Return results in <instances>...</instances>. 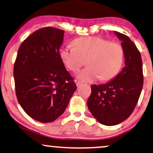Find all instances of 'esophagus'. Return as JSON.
Returning <instances> with one entry per match:
<instances>
[{"mask_svg":"<svg viewBox=\"0 0 153 153\" xmlns=\"http://www.w3.org/2000/svg\"><path fill=\"white\" fill-rule=\"evenodd\" d=\"M75 82H76V84L77 86H78L79 85H80V84H82V82H81L80 81L77 80V79H76V80H75Z\"/></svg>","mask_w":153,"mask_h":153,"instance_id":"obj_1","label":"esophagus"}]
</instances>
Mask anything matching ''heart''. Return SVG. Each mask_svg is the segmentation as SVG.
<instances>
[{
  "label": "heart",
  "mask_w": 153,
  "mask_h": 153,
  "mask_svg": "<svg viewBox=\"0 0 153 153\" xmlns=\"http://www.w3.org/2000/svg\"><path fill=\"white\" fill-rule=\"evenodd\" d=\"M72 45L74 48L63 47L60 57L64 65L72 72H77L86 60L88 67L79 72L77 78L87 82L100 78L106 81L119 73L124 61V50L118 43L88 36L76 38Z\"/></svg>",
  "instance_id": "obj_1"
}]
</instances>
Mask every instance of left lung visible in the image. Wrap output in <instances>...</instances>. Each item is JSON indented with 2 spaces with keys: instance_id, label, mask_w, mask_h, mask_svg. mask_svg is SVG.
<instances>
[{
  "instance_id": "8db88e82",
  "label": "left lung",
  "mask_w": 153,
  "mask_h": 153,
  "mask_svg": "<svg viewBox=\"0 0 153 153\" xmlns=\"http://www.w3.org/2000/svg\"><path fill=\"white\" fill-rule=\"evenodd\" d=\"M122 41L125 66L117 76L104 84L91 86L87 100L88 110L100 124L114 126L133 113L140 98L143 82L140 52L130 38L114 31Z\"/></svg>"
}]
</instances>
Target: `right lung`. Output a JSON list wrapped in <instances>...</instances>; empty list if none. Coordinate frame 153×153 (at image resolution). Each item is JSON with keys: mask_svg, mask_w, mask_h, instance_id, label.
<instances>
[{"mask_svg": "<svg viewBox=\"0 0 153 153\" xmlns=\"http://www.w3.org/2000/svg\"><path fill=\"white\" fill-rule=\"evenodd\" d=\"M64 33L50 27L36 31L20 45L14 64L18 101L27 115L42 123L60 117L77 88L60 57Z\"/></svg>", "mask_w": 153, "mask_h": 153, "instance_id": "obj_1", "label": "right lung"}]
</instances>
